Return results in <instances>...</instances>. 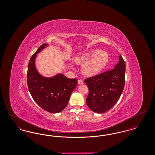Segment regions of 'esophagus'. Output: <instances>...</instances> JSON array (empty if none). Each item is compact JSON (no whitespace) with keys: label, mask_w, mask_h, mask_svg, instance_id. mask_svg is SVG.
I'll return each mask as SVG.
<instances>
[{"label":"esophagus","mask_w":155,"mask_h":155,"mask_svg":"<svg viewBox=\"0 0 155 155\" xmlns=\"http://www.w3.org/2000/svg\"><path fill=\"white\" fill-rule=\"evenodd\" d=\"M78 84L81 85V84H83V81L81 80H78Z\"/></svg>","instance_id":"esophagus-1"}]
</instances>
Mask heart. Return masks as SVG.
I'll use <instances>...</instances> for the list:
<instances>
[{"instance_id": "obj_1", "label": "heart", "mask_w": 155, "mask_h": 155, "mask_svg": "<svg viewBox=\"0 0 155 155\" xmlns=\"http://www.w3.org/2000/svg\"><path fill=\"white\" fill-rule=\"evenodd\" d=\"M109 55L99 49L92 50L84 53L78 59V62L84 64L83 73L89 77L95 76L101 73L108 64Z\"/></svg>"}]
</instances>
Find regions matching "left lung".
<instances>
[{
    "label": "left lung",
    "instance_id": "1",
    "mask_svg": "<svg viewBox=\"0 0 155 155\" xmlns=\"http://www.w3.org/2000/svg\"><path fill=\"white\" fill-rule=\"evenodd\" d=\"M125 63L121 55L114 68L85 80L89 89L86 102L97 113L110 110L117 103L125 85Z\"/></svg>",
    "mask_w": 155,
    "mask_h": 155
}]
</instances>
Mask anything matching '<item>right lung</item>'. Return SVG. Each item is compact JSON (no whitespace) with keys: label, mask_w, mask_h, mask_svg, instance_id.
Wrapping results in <instances>:
<instances>
[{"label":"right lung","mask_w":155,"mask_h":155,"mask_svg":"<svg viewBox=\"0 0 155 155\" xmlns=\"http://www.w3.org/2000/svg\"><path fill=\"white\" fill-rule=\"evenodd\" d=\"M48 46L42 45L30 59L27 71V85L35 102L45 110L57 113L67 105L71 93L76 88V78H68L61 73L45 77L38 71L35 66L37 54Z\"/></svg>","instance_id":"right-lung-1"}]
</instances>
